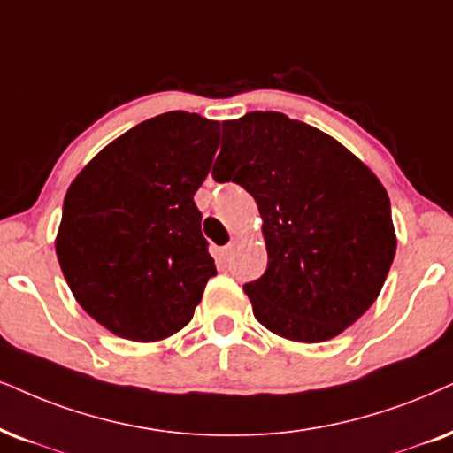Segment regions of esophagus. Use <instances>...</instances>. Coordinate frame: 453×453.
<instances>
[{
  "label": "esophagus",
  "mask_w": 453,
  "mask_h": 453,
  "mask_svg": "<svg viewBox=\"0 0 453 453\" xmlns=\"http://www.w3.org/2000/svg\"><path fill=\"white\" fill-rule=\"evenodd\" d=\"M240 240H242V238H240V236H234V238H232V242L226 246V255H232L234 250H236V246L240 244Z\"/></svg>",
  "instance_id": "34e87169"
}]
</instances>
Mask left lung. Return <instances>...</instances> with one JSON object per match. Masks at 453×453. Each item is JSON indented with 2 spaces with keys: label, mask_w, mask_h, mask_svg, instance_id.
<instances>
[{
  "label": "left lung",
  "mask_w": 453,
  "mask_h": 453,
  "mask_svg": "<svg viewBox=\"0 0 453 453\" xmlns=\"http://www.w3.org/2000/svg\"><path fill=\"white\" fill-rule=\"evenodd\" d=\"M217 181L255 198L267 269L244 284L257 322L282 339L324 342L357 322L391 269V203L341 142L282 112L223 121ZM215 163V167H217Z\"/></svg>",
  "instance_id": "1"
}]
</instances>
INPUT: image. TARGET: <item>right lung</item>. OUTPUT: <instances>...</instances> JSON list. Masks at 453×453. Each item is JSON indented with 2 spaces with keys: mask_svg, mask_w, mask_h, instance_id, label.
Wrapping results in <instances>:
<instances>
[{
  "mask_svg": "<svg viewBox=\"0 0 453 453\" xmlns=\"http://www.w3.org/2000/svg\"><path fill=\"white\" fill-rule=\"evenodd\" d=\"M219 146V121L158 114L96 154L65 196L56 255L74 299L121 339L180 332L217 273L194 194Z\"/></svg>",
  "mask_w": 453,
  "mask_h": 453,
  "instance_id": "add662e5",
  "label": "right lung"
}]
</instances>
